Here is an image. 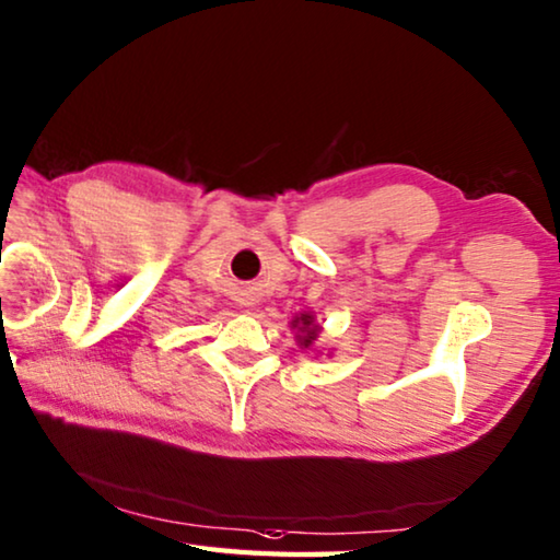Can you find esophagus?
<instances>
[{"instance_id":"obj_1","label":"esophagus","mask_w":560,"mask_h":560,"mask_svg":"<svg viewBox=\"0 0 560 560\" xmlns=\"http://www.w3.org/2000/svg\"><path fill=\"white\" fill-rule=\"evenodd\" d=\"M234 301H236V306L252 311L254 306H257V291H254V289H240V291H236Z\"/></svg>"}]
</instances>
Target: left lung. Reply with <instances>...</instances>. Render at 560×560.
Returning a JSON list of instances; mask_svg holds the SVG:
<instances>
[{"label":"left lung","instance_id":"left-lung-1","mask_svg":"<svg viewBox=\"0 0 560 560\" xmlns=\"http://www.w3.org/2000/svg\"><path fill=\"white\" fill-rule=\"evenodd\" d=\"M291 330H296V343L306 350H314L316 338L320 334V326L316 324V316L303 311L291 318Z\"/></svg>","mask_w":560,"mask_h":560}]
</instances>
